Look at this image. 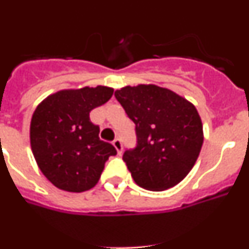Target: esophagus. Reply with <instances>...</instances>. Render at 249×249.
Wrapping results in <instances>:
<instances>
[{"label": "esophagus", "instance_id": "obj_1", "mask_svg": "<svg viewBox=\"0 0 249 249\" xmlns=\"http://www.w3.org/2000/svg\"><path fill=\"white\" fill-rule=\"evenodd\" d=\"M113 146L116 147V149H117L118 153H122V149H123V144H122V140L121 138H116V140L113 141Z\"/></svg>", "mask_w": 249, "mask_h": 249}]
</instances>
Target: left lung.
I'll return each mask as SVG.
<instances>
[{"label": "left lung", "mask_w": 249, "mask_h": 249, "mask_svg": "<svg viewBox=\"0 0 249 249\" xmlns=\"http://www.w3.org/2000/svg\"><path fill=\"white\" fill-rule=\"evenodd\" d=\"M114 97L136 126V147L122 157L136 183L148 191L179 183L195 166L203 143L195 106L155 85L127 86Z\"/></svg>", "instance_id": "left-lung-1"}]
</instances>
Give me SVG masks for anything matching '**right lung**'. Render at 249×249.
Masks as SVG:
<instances>
[{"mask_svg":"<svg viewBox=\"0 0 249 249\" xmlns=\"http://www.w3.org/2000/svg\"><path fill=\"white\" fill-rule=\"evenodd\" d=\"M113 89H65L51 94L31 120L35 160L48 181L68 192H85L97 184L105 163L117 151L100 140V127L89 112L106 103Z\"/></svg>","mask_w":249,"mask_h":249,"instance_id":"right-lung-1","label":"right lung"}]
</instances>
